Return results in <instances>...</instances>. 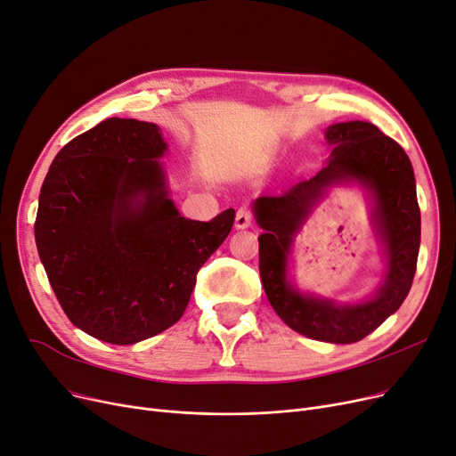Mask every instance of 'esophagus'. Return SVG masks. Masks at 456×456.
I'll return each mask as SVG.
<instances>
[{
    "instance_id": "34e87169",
    "label": "esophagus",
    "mask_w": 456,
    "mask_h": 456,
    "mask_svg": "<svg viewBox=\"0 0 456 456\" xmlns=\"http://www.w3.org/2000/svg\"><path fill=\"white\" fill-rule=\"evenodd\" d=\"M251 222H253V214L246 207H242L239 212H236V220H234L236 229H248Z\"/></svg>"
}]
</instances>
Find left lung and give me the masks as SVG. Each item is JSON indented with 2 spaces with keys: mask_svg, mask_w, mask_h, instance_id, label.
I'll use <instances>...</instances> for the list:
<instances>
[{
  "mask_svg": "<svg viewBox=\"0 0 456 456\" xmlns=\"http://www.w3.org/2000/svg\"><path fill=\"white\" fill-rule=\"evenodd\" d=\"M326 140L333 151L313 179L255 200L256 224L265 229L259 272L270 305L289 328L316 341L350 345L367 338L408 296L418 266L421 212L410 158L397 142L363 121L331 125ZM343 182H358L371 191L375 228L387 251L385 281L372 299L360 305L302 295L286 275L291 236L323 191Z\"/></svg>",
  "mask_w": 456,
  "mask_h": 456,
  "instance_id": "obj_1",
  "label": "left lung"
}]
</instances>
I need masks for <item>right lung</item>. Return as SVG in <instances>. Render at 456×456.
Listing matches in <instances>:
<instances>
[{
	"instance_id": "obj_1",
	"label": "right lung",
	"mask_w": 456,
	"mask_h": 456,
	"mask_svg": "<svg viewBox=\"0 0 456 456\" xmlns=\"http://www.w3.org/2000/svg\"><path fill=\"white\" fill-rule=\"evenodd\" d=\"M154 123L111 117L57 152L38 195L35 242L69 321L134 345L181 319L195 275L234 210L186 220L169 200Z\"/></svg>"
}]
</instances>
